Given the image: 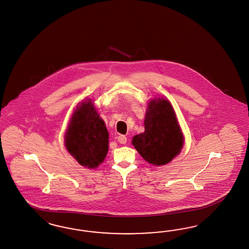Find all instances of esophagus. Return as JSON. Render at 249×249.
<instances>
[{
	"mask_svg": "<svg viewBox=\"0 0 249 249\" xmlns=\"http://www.w3.org/2000/svg\"><path fill=\"white\" fill-rule=\"evenodd\" d=\"M118 142L121 144H126L127 142V137L124 135H120L118 137Z\"/></svg>",
	"mask_w": 249,
	"mask_h": 249,
	"instance_id": "34e87169",
	"label": "esophagus"
}]
</instances>
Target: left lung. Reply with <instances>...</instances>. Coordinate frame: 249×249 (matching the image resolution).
I'll use <instances>...</instances> for the list:
<instances>
[{"label": "left lung", "instance_id": "1", "mask_svg": "<svg viewBox=\"0 0 249 249\" xmlns=\"http://www.w3.org/2000/svg\"><path fill=\"white\" fill-rule=\"evenodd\" d=\"M144 126L145 131L134 136L132 144L145 160L153 165H163L180 153L183 137L167 99L151 100Z\"/></svg>", "mask_w": 249, "mask_h": 249}]
</instances>
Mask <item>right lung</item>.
<instances>
[{
    "instance_id": "right-lung-1",
    "label": "right lung",
    "mask_w": 249,
    "mask_h": 249,
    "mask_svg": "<svg viewBox=\"0 0 249 249\" xmlns=\"http://www.w3.org/2000/svg\"><path fill=\"white\" fill-rule=\"evenodd\" d=\"M69 153L85 167L97 168L108 151V132L91 101L76 107L66 134Z\"/></svg>"
}]
</instances>
